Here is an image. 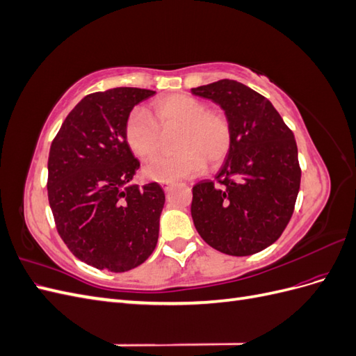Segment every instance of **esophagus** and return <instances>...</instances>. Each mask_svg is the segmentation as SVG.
Masks as SVG:
<instances>
[{
  "label": "esophagus",
  "instance_id": "34e87169",
  "mask_svg": "<svg viewBox=\"0 0 356 356\" xmlns=\"http://www.w3.org/2000/svg\"><path fill=\"white\" fill-rule=\"evenodd\" d=\"M172 184H174V182H163V184H161V187L165 188V191H169V188L172 187Z\"/></svg>",
  "mask_w": 356,
  "mask_h": 356
}]
</instances>
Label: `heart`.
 Segmentation results:
<instances>
[{"label": "heart", "instance_id": "obj_1", "mask_svg": "<svg viewBox=\"0 0 356 356\" xmlns=\"http://www.w3.org/2000/svg\"><path fill=\"white\" fill-rule=\"evenodd\" d=\"M153 118L144 110L129 113L124 122V141L141 160L154 159L163 132H174L178 152L163 156L144 169L148 179L172 182L199 175L207 168L218 166L232 148V126L221 111L208 110L207 102L186 93H175L157 99L152 105Z\"/></svg>", "mask_w": 356, "mask_h": 356}]
</instances>
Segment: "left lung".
I'll use <instances>...</instances> for the list:
<instances>
[{"instance_id":"8db88e82","label":"left lung","mask_w":356,"mask_h":356,"mask_svg":"<svg viewBox=\"0 0 356 356\" xmlns=\"http://www.w3.org/2000/svg\"><path fill=\"white\" fill-rule=\"evenodd\" d=\"M191 93L218 104L233 135L217 184L203 179L193 187L195 227L220 252H260L293 217L301 178L294 134L270 101L239 81L224 79Z\"/></svg>"}]
</instances>
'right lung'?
<instances>
[{
  "label": "right lung",
  "mask_w": 356,
  "mask_h": 356,
  "mask_svg": "<svg viewBox=\"0 0 356 356\" xmlns=\"http://www.w3.org/2000/svg\"><path fill=\"white\" fill-rule=\"evenodd\" d=\"M154 90L115 88L90 93L62 123L49 153L47 195L68 250L99 270L127 272L152 255L165 191L131 184L139 161L124 122Z\"/></svg>",
  "instance_id": "add662e5"
}]
</instances>
